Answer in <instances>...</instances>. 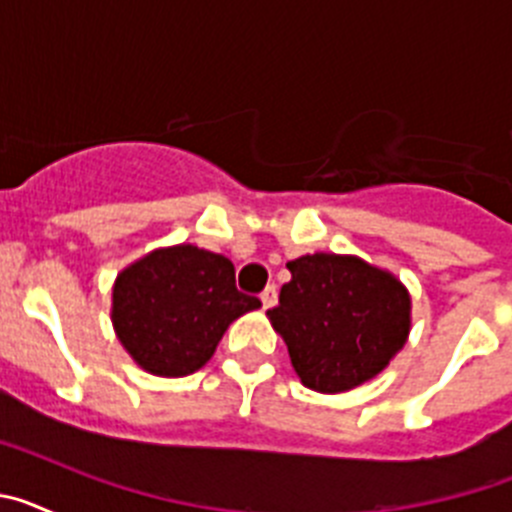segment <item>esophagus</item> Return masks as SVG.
Instances as JSON below:
<instances>
[{"instance_id":"obj_1","label":"esophagus","mask_w":512,"mask_h":512,"mask_svg":"<svg viewBox=\"0 0 512 512\" xmlns=\"http://www.w3.org/2000/svg\"><path fill=\"white\" fill-rule=\"evenodd\" d=\"M261 302H264L266 310H269V307L274 305V302H277V287H274V284H269V287H266L264 292H261Z\"/></svg>"}]
</instances>
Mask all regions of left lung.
<instances>
[{"mask_svg":"<svg viewBox=\"0 0 512 512\" xmlns=\"http://www.w3.org/2000/svg\"><path fill=\"white\" fill-rule=\"evenodd\" d=\"M266 315L307 390L338 395L382 374L408 343L413 300L387 269L351 253H307Z\"/></svg>","mask_w":512,"mask_h":512,"instance_id":"obj_1","label":"left lung"}]
</instances>
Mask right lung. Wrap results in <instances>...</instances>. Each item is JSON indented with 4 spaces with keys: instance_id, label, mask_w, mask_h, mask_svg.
<instances>
[{
    "instance_id": "obj_1",
    "label": "right lung",
    "mask_w": 512,
    "mask_h": 512,
    "mask_svg": "<svg viewBox=\"0 0 512 512\" xmlns=\"http://www.w3.org/2000/svg\"><path fill=\"white\" fill-rule=\"evenodd\" d=\"M261 302L235 289L233 261L192 243L156 248L117 274L112 328L130 359L156 377L207 364L233 320Z\"/></svg>"
}]
</instances>
